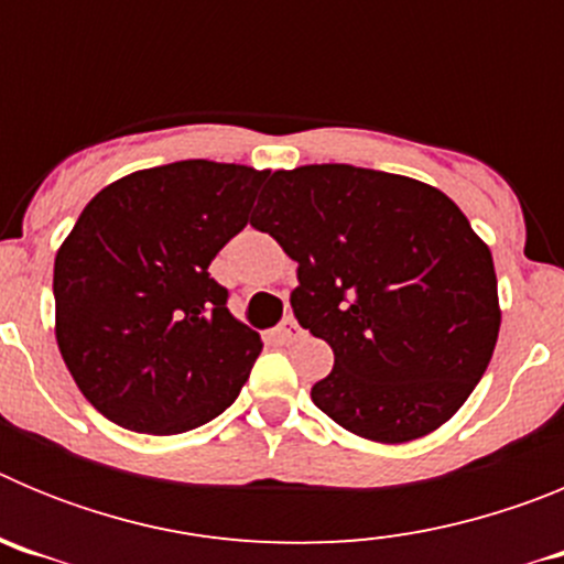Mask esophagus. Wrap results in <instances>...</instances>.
<instances>
[{
  "label": "esophagus",
  "mask_w": 564,
  "mask_h": 564,
  "mask_svg": "<svg viewBox=\"0 0 564 564\" xmlns=\"http://www.w3.org/2000/svg\"><path fill=\"white\" fill-rule=\"evenodd\" d=\"M276 338L282 344H293V341H299V338H302V330H299V325L293 322V318H288V322H282V325L276 327Z\"/></svg>",
  "instance_id": "1"
}]
</instances>
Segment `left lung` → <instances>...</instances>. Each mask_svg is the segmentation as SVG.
I'll list each match as a JSON object with an SVG mask.
<instances>
[{"label": "left lung", "instance_id": "8db88e82", "mask_svg": "<svg viewBox=\"0 0 564 564\" xmlns=\"http://www.w3.org/2000/svg\"><path fill=\"white\" fill-rule=\"evenodd\" d=\"M251 226L299 262V325L333 347L313 403L376 443L460 410L500 333L491 251L430 183L347 163L279 169Z\"/></svg>", "mask_w": 564, "mask_h": 564}]
</instances>
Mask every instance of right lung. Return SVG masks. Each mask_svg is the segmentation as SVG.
Listing matches in <instances>:
<instances>
[{
  "instance_id": "obj_1",
  "label": "right lung",
  "mask_w": 564,
  "mask_h": 564,
  "mask_svg": "<svg viewBox=\"0 0 564 564\" xmlns=\"http://www.w3.org/2000/svg\"><path fill=\"white\" fill-rule=\"evenodd\" d=\"M253 166L141 169L84 206L56 253V341L93 406L123 430L181 435L237 401L262 338L226 307L212 259L248 226Z\"/></svg>"
}]
</instances>
